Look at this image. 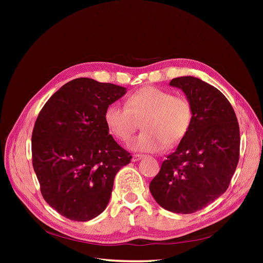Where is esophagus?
<instances>
[{
  "instance_id": "1",
  "label": "esophagus",
  "mask_w": 263,
  "mask_h": 263,
  "mask_svg": "<svg viewBox=\"0 0 263 263\" xmlns=\"http://www.w3.org/2000/svg\"><path fill=\"white\" fill-rule=\"evenodd\" d=\"M142 158H144V156H142V155H134L132 160H133L134 162H136V161H139L140 159H142Z\"/></svg>"
}]
</instances>
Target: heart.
Instances as JSON below:
<instances>
[{"label": "heart", "mask_w": 263, "mask_h": 263, "mask_svg": "<svg viewBox=\"0 0 263 263\" xmlns=\"http://www.w3.org/2000/svg\"><path fill=\"white\" fill-rule=\"evenodd\" d=\"M126 107L113 103L104 119L107 128L124 142L128 141L141 123L142 132L132 140L130 149L141 153H160L166 146H178L193 122V108L184 97H174L154 86L141 87L126 99Z\"/></svg>", "instance_id": "b5f03b06"}]
</instances>
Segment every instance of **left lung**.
Returning a JSON list of instances; mask_svg holds the SVG:
<instances>
[{
  "label": "left lung",
  "instance_id": "obj_1",
  "mask_svg": "<svg viewBox=\"0 0 263 263\" xmlns=\"http://www.w3.org/2000/svg\"><path fill=\"white\" fill-rule=\"evenodd\" d=\"M193 108L192 126L166 157L149 190L164 210L191 214L226 192L239 160V125L233 106L216 87L194 77L172 79Z\"/></svg>",
  "mask_w": 263,
  "mask_h": 263
}]
</instances>
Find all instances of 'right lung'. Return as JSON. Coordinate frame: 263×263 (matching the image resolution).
<instances>
[{
    "mask_svg": "<svg viewBox=\"0 0 263 263\" xmlns=\"http://www.w3.org/2000/svg\"><path fill=\"white\" fill-rule=\"evenodd\" d=\"M126 87L79 78L39 113L31 135L33 166L45 201L62 216L87 221L106 209L114 178L132 156L109 135L104 113Z\"/></svg>",
    "mask_w": 263,
    "mask_h": 263,
    "instance_id": "right-lung-1",
    "label": "right lung"
}]
</instances>
